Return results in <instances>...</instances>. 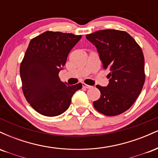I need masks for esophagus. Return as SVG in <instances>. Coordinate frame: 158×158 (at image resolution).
Listing matches in <instances>:
<instances>
[{
	"label": "esophagus",
	"instance_id": "obj_1",
	"mask_svg": "<svg viewBox=\"0 0 158 158\" xmlns=\"http://www.w3.org/2000/svg\"><path fill=\"white\" fill-rule=\"evenodd\" d=\"M82 86H83V88H92V86L85 84V83H83Z\"/></svg>",
	"mask_w": 158,
	"mask_h": 158
}]
</instances>
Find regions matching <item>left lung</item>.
<instances>
[{"instance_id":"1","label":"left lung","mask_w":158,"mask_h":158,"mask_svg":"<svg viewBox=\"0 0 158 158\" xmlns=\"http://www.w3.org/2000/svg\"><path fill=\"white\" fill-rule=\"evenodd\" d=\"M99 52L103 69L109 70L107 87L97 85L100 98L93 102L95 109L106 116H117L131 108L146 79L144 56L139 45L128 32L98 30L86 35Z\"/></svg>"}]
</instances>
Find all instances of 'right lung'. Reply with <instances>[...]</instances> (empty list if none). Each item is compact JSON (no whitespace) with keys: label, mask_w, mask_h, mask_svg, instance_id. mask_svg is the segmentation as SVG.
<instances>
[{"label":"right lung","mask_w":158,"mask_h":158,"mask_svg":"<svg viewBox=\"0 0 158 158\" xmlns=\"http://www.w3.org/2000/svg\"><path fill=\"white\" fill-rule=\"evenodd\" d=\"M81 35L46 31L30 41L20 66L22 90L38 113L47 117L68 110L71 98L81 83L69 86L59 77L72 48Z\"/></svg>","instance_id":"1"}]
</instances>
